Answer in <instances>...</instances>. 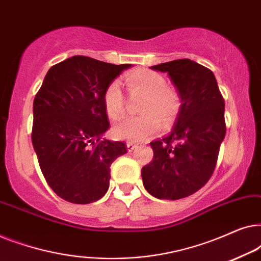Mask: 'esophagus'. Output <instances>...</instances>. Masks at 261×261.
Returning a JSON list of instances; mask_svg holds the SVG:
<instances>
[{
    "instance_id": "34e87169",
    "label": "esophagus",
    "mask_w": 261,
    "mask_h": 261,
    "mask_svg": "<svg viewBox=\"0 0 261 261\" xmlns=\"http://www.w3.org/2000/svg\"><path fill=\"white\" fill-rule=\"evenodd\" d=\"M138 147V145L137 144H134V142H127V149L129 152H132V151H134L135 148Z\"/></svg>"
}]
</instances>
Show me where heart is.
I'll return each instance as SVG.
<instances>
[{"label": "heart", "instance_id": "b5f03b06", "mask_svg": "<svg viewBox=\"0 0 261 261\" xmlns=\"http://www.w3.org/2000/svg\"><path fill=\"white\" fill-rule=\"evenodd\" d=\"M126 84L132 94L144 95L140 112L142 115L129 117L113 127L114 137L120 140L139 142L154 135L160 122L170 123L176 119L181 107L179 91L166 84V78L155 71L139 69L126 76ZM103 107L110 120L123 116L124 95L117 81H113L103 94Z\"/></svg>", "mask_w": 261, "mask_h": 261}]
</instances>
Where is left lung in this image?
<instances>
[{
  "mask_svg": "<svg viewBox=\"0 0 261 261\" xmlns=\"http://www.w3.org/2000/svg\"><path fill=\"white\" fill-rule=\"evenodd\" d=\"M167 72L181 107L170 135L152 141L153 159L142 167L146 190L159 199L188 197L213 176L226 135L224 99L208 67L190 59L152 66Z\"/></svg>",
  "mask_w": 261,
  "mask_h": 261,
  "instance_id": "left-lung-1",
  "label": "left lung"
}]
</instances>
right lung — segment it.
<instances>
[{"label": "right lung", "mask_w": 261, "mask_h": 261, "mask_svg": "<svg viewBox=\"0 0 261 261\" xmlns=\"http://www.w3.org/2000/svg\"><path fill=\"white\" fill-rule=\"evenodd\" d=\"M130 66L73 56L48 70L35 95L32 142L49 188L67 202L88 204L103 197L110 166L127 153L124 142L101 135L109 128L106 88Z\"/></svg>", "instance_id": "add662e5"}]
</instances>
